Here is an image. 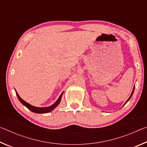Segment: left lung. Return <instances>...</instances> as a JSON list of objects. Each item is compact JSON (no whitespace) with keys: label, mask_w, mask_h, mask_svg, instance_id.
Here are the masks:
<instances>
[{"label":"left lung","mask_w":147,"mask_h":147,"mask_svg":"<svg viewBox=\"0 0 147 147\" xmlns=\"http://www.w3.org/2000/svg\"><path fill=\"white\" fill-rule=\"evenodd\" d=\"M134 89H135V86H134V88H133V90H132V92H131V94H130V96H129V98H128V100H126V102L125 103H124V105H125V104H126V102H127L129 100H130V99L131 98V96H132V94H133V93H134Z\"/></svg>","instance_id":"left-lung-1"}]
</instances>
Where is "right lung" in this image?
<instances>
[{
	"instance_id": "1",
	"label": "right lung",
	"mask_w": 147,
	"mask_h": 147,
	"mask_svg": "<svg viewBox=\"0 0 147 147\" xmlns=\"http://www.w3.org/2000/svg\"><path fill=\"white\" fill-rule=\"evenodd\" d=\"M15 91H16L17 96L19 100V101L21 102L23 104L24 106H26L29 110H30L31 111H32V112L36 113H47L53 111L54 108H56V107L58 106V104H59V102H60L62 95H63V94L64 93V92H62L61 94H60V96H59V98H58V100H57L53 104H52L51 106H47V107H36V106H32L29 103L26 102V101H24L23 99H22L21 97H20V96L19 95V94L17 93V92L16 91V89H15Z\"/></svg>"
}]
</instances>
